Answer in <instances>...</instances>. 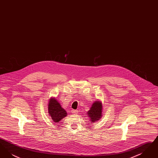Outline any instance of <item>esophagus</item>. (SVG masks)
Returning a JSON list of instances; mask_svg holds the SVG:
<instances>
[{"instance_id": "1", "label": "esophagus", "mask_w": 158, "mask_h": 158, "mask_svg": "<svg viewBox=\"0 0 158 158\" xmlns=\"http://www.w3.org/2000/svg\"><path fill=\"white\" fill-rule=\"evenodd\" d=\"M72 113L75 114H77V113H78V111H77V110H72Z\"/></svg>"}]
</instances>
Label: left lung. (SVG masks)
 Here are the masks:
<instances>
[{"mask_svg":"<svg viewBox=\"0 0 158 158\" xmlns=\"http://www.w3.org/2000/svg\"><path fill=\"white\" fill-rule=\"evenodd\" d=\"M102 104L101 101H95L89 110L87 112V116L89 118V121L95 123L99 121L102 116Z\"/></svg>","mask_w":158,"mask_h":158,"instance_id":"obj_1","label":"left lung"}]
</instances>
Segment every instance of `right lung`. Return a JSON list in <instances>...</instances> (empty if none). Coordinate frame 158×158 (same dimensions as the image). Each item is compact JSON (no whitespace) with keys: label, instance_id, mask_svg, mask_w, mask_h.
<instances>
[{"label":"right lung","instance_id":"1","mask_svg":"<svg viewBox=\"0 0 158 158\" xmlns=\"http://www.w3.org/2000/svg\"><path fill=\"white\" fill-rule=\"evenodd\" d=\"M48 113L52 120L56 123H59L61 120L68 115L66 110L61 107L60 102L54 97H51L49 99L48 103Z\"/></svg>","mask_w":158,"mask_h":158}]
</instances>
